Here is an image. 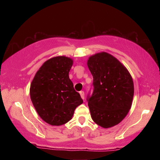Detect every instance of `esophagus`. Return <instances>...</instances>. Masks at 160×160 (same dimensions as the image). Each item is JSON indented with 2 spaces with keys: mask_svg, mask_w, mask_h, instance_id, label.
I'll use <instances>...</instances> for the list:
<instances>
[{
  "mask_svg": "<svg viewBox=\"0 0 160 160\" xmlns=\"http://www.w3.org/2000/svg\"><path fill=\"white\" fill-rule=\"evenodd\" d=\"M79 94H80V95H81V98H82L83 100L84 99V92L83 91H81L80 92H79Z\"/></svg>",
  "mask_w": 160,
  "mask_h": 160,
  "instance_id": "obj_1",
  "label": "esophagus"
}]
</instances>
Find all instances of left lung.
<instances>
[{"label": "left lung", "mask_w": 160, "mask_h": 160, "mask_svg": "<svg viewBox=\"0 0 160 160\" xmlns=\"http://www.w3.org/2000/svg\"><path fill=\"white\" fill-rule=\"evenodd\" d=\"M87 65L93 76L92 93L87 98L92 119L103 128L117 125L132 106V78L126 68L106 52L91 56Z\"/></svg>", "instance_id": "1"}]
</instances>
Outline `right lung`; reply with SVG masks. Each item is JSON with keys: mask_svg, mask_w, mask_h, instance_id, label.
Masks as SVG:
<instances>
[{"mask_svg": "<svg viewBox=\"0 0 160 160\" xmlns=\"http://www.w3.org/2000/svg\"><path fill=\"white\" fill-rule=\"evenodd\" d=\"M72 65L73 60L67 57L49 59L37 71L30 84V98L37 113L51 125L67 123L83 102L69 78Z\"/></svg>", "mask_w": 160, "mask_h": 160, "instance_id": "add662e5", "label": "right lung"}]
</instances>
